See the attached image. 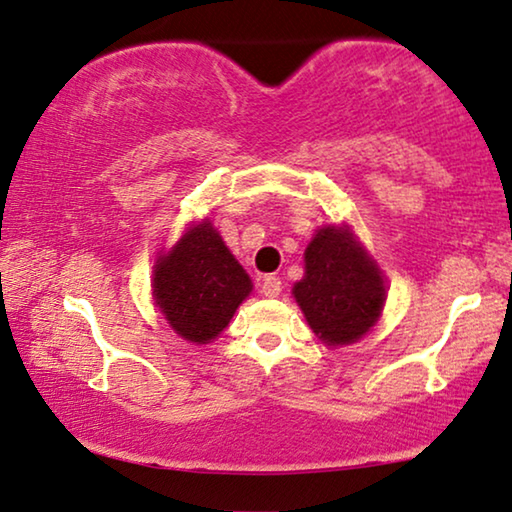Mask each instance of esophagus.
<instances>
[{
  "label": "esophagus",
  "mask_w": 512,
  "mask_h": 512,
  "mask_svg": "<svg viewBox=\"0 0 512 512\" xmlns=\"http://www.w3.org/2000/svg\"><path fill=\"white\" fill-rule=\"evenodd\" d=\"M283 292V280L276 278V276H264L262 280V294L264 297H278V294Z\"/></svg>",
  "instance_id": "obj_1"
}]
</instances>
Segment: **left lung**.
<instances>
[{
  "label": "left lung",
  "instance_id": "8db88e82",
  "mask_svg": "<svg viewBox=\"0 0 512 512\" xmlns=\"http://www.w3.org/2000/svg\"><path fill=\"white\" fill-rule=\"evenodd\" d=\"M304 278L292 294L315 336L348 345L376 325L385 306V280L350 227L318 229L304 253Z\"/></svg>",
  "mask_w": 512,
  "mask_h": 512
}]
</instances>
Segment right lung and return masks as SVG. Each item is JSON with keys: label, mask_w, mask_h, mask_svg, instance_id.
Wrapping results in <instances>:
<instances>
[{"label": "right lung", "mask_w": 512, "mask_h": 512, "mask_svg": "<svg viewBox=\"0 0 512 512\" xmlns=\"http://www.w3.org/2000/svg\"><path fill=\"white\" fill-rule=\"evenodd\" d=\"M253 292V280L211 222L187 229L153 266V297L169 327L190 343H211Z\"/></svg>", "instance_id": "right-lung-1"}]
</instances>
